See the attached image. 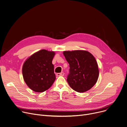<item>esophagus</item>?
Here are the masks:
<instances>
[{"mask_svg":"<svg viewBox=\"0 0 127 127\" xmlns=\"http://www.w3.org/2000/svg\"><path fill=\"white\" fill-rule=\"evenodd\" d=\"M64 73H63V72H61V73H57L56 74V75L57 76H64Z\"/></svg>","mask_w":127,"mask_h":127,"instance_id":"obj_1","label":"esophagus"}]
</instances>
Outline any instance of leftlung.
Returning a JSON list of instances; mask_svg holds the SVG:
<instances>
[{
	"mask_svg": "<svg viewBox=\"0 0 127 127\" xmlns=\"http://www.w3.org/2000/svg\"><path fill=\"white\" fill-rule=\"evenodd\" d=\"M63 55L70 66L67 81L69 86L78 93H84L96 83L99 70L97 62L87 51H65Z\"/></svg>",
	"mask_w": 127,
	"mask_h": 127,
	"instance_id": "8db88e82",
	"label": "left lung"
}]
</instances>
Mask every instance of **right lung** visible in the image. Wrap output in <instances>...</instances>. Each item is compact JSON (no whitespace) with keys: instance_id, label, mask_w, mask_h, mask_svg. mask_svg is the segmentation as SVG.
I'll list each match as a JSON object with an SVG mask.
<instances>
[{"instance_id":"1","label":"right lung","mask_w":127,"mask_h":127,"mask_svg":"<svg viewBox=\"0 0 127 127\" xmlns=\"http://www.w3.org/2000/svg\"><path fill=\"white\" fill-rule=\"evenodd\" d=\"M55 55V52L43 49L33 54L24 62L22 68L24 80L34 92L46 91L55 81L52 64Z\"/></svg>"}]
</instances>
